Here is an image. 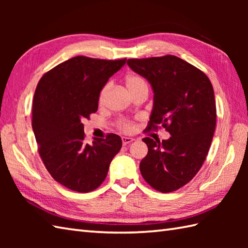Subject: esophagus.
I'll use <instances>...</instances> for the list:
<instances>
[{"label": "esophagus", "mask_w": 248, "mask_h": 248, "mask_svg": "<svg viewBox=\"0 0 248 248\" xmlns=\"http://www.w3.org/2000/svg\"><path fill=\"white\" fill-rule=\"evenodd\" d=\"M121 140H123V145L125 146V145H128L130 143H132L134 140L131 139V138H125V136H123V138H121Z\"/></svg>", "instance_id": "esophagus-1"}]
</instances>
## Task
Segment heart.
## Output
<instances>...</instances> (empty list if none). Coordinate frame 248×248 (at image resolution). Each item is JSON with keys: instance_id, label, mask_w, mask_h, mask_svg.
Listing matches in <instances>:
<instances>
[{"instance_id": "heart-1", "label": "heart", "mask_w": 248, "mask_h": 248, "mask_svg": "<svg viewBox=\"0 0 248 248\" xmlns=\"http://www.w3.org/2000/svg\"><path fill=\"white\" fill-rule=\"evenodd\" d=\"M124 84H125V86H127V88L129 89V92L132 94L136 93L140 91H143V89L148 91V85H147V82L139 75H128L124 78ZM109 89H110L109 82L105 83L102 86V88L100 89L99 96H98L99 105H103L105 103V101H107ZM117 127L119 130L124 131V132L130 133V132H132L134 129V124H133V121H131L129 119H119L117 121Z\"/></svg>"}]
</instances>
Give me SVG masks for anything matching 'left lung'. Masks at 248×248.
Returning <instances> with one entry per match:
<instances>
[{
    "mask_svg": "<svg viewBox=\"0 0 248 248\" xmlns=\"http://www.w3.org/2000/svg\"><path fill=\"white\" fill-rule=\"evenodd\" d=\"M127 64L154 88L146 131L164 128L170 134L162 141L143 139L148 154L140 173L155 191L173 192L196 176L211 146L217 125L213 86L204 72L175 55L130 59Z\"/></svg>",
    "mask_w": 248,
    "mask_h": 248,
    "instance_id": "1",
    "label": "left lung"
}]
</instances>
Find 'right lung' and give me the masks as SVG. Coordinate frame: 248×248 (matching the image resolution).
Instances as JSON below:
<instances>
[{
  "instance_id": "add662e5",
  "label": "right lung",
  "mask_w": 248,
  "mask_h": 248,
  "mask_svg": "<svg viewBox=\"0 0 248 248\" xmlns=\"http://www.w3.org/2000/svg\"><path fill=\"white\" fill-rule=\"evenodd\" d=\"M125 60L76 56L46 72L36 87L31 127L46 170L67 188L88 193L101 186L123 143L108 133L85 144L84 119L98 109V96Z\"/></svg>"
}]
</instances>
